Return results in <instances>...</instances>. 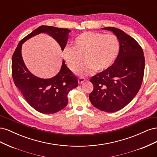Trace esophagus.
Segmentation results:
<instances>
[{
	"instance_id": "esophagus-1",
	"label": "esophagus",
	"mask_w": 157,
	"mask_h": 157,
	"mask_svg": "<svg viewBox=\"0 0 157 157\" xmlns=\"http://www.w3.org/2000/svg\"><path fill=\"white\" fill-rule=\"evenodd\" d=\"M85 80H86V79L83 78V77H79L78 78V81L79 84H82V82H84L85 81Z\"/></svg>"
}]
</instances>
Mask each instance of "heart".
<instances>
[{
  "label": "heart",
  "mask_w": 157,
  "mask_h": 157,
  "mask_svg": "<svg viewBox=\"0 0 157 157\" xmlns=\"http://www.w3.org/2000/svg\"><path fill=\"white\" fill-rule=\"evenodd\" d=\"M119 41L113 34L86 31L74 40V46H67L63 50V58L71 70L75 71L83 59L85 61L77 68L80 76H86L95 71L108 69L115 61L119 51Z\"/></svg>",
  "instance_id": "b5f03b06"
}]
</instances>
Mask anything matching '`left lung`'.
Masks as SVG:
<instances>
[{
  "mask_svg": "<svg viewBox=\"0 0 157 157\" xmlns=\"http://www.w3.org/2000/svg\"><path fill=\"white\" fill-rule=\"evenodd\" d=\"M119 41V53L114 63L90 79L94 86L89 99L99 110L114 113L129 103L140 90L144 79L145 58L141 46L134 38L113 27Z\"/></svg>",
  "mask_w": 157,
  "mask_h": 157,
  "instance_id": "obj_1",
  "label": "left lung"
}]
</instances>
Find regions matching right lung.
<instances>
[{
  "label": "right lung",
  "mask_w": 157,
  "mask_h": 157,
  "mask_svg": "<svg viewBox=\"0 0 157 157\" xmlns=\"http://www.w3.org/2000/svg\"><path fill=\"white\" fill-rule=\"evenodd\" d=\"M69 29L41 25L19 42L12 59V75L16 86L36 111L44 114L55 113L67 105V94L78 86V80L63 61L59 73L48 79L38 78L29 72L23 62L21 50L27 39L40 33H46L58 42L63 50L67 44Z\"/></svg>",
  "instance_id": "right-lung-1"
}]
</instances>
